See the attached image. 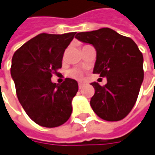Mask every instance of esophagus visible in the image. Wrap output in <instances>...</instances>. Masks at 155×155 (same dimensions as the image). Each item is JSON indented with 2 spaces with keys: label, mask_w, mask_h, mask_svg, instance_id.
<instances>
[{
  "label": "esophagus",
  "mask_w": 155,
  "mask_h": 155,
  "mask_svg": "<svg viewBox=\"0 0 155 155\" xmlns=\"http://www.w3.org/2000/svg\"><path fill=\"white\" fill-rule=\"evenodd\" d=\"M83 87H84V84H83V83H79V88H80V89H81Z\"/></svg>",
  "instance_id": "obj_1"
}]
</instances>
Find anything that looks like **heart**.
I'll return each instance as SVG.
<instances>
[{"instance_id":"heart-1","label":"heart","mask_w":155,"mask_h":155,"mask_svg":"<svg viewBox=\"0 0 155 155\" xmlns=\"http://www.w3.org/2000/svg\"><path fill=\"white\" fill-rule=\"evenodd\" d=\"M68 76H70L71 78H74L75 80H78V81H81L83 80L84 78V74H83V72L80 69H77V68H74V69H71L68 73Z\"/></svg>"}]
</instances>
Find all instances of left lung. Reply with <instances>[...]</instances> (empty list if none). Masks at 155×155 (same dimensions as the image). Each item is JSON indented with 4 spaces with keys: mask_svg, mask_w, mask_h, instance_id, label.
<instances>
[{
    "mask_svg": "<svg viewBox=\"0 0 155 155\" xmlns=\"http://www.w3.org/2000/svg\"><path fill=\"white\" fill-rule=\"evenodd\" d=\"M79 41L93 45L96 50L94 74L107 78V84L91 85L94 94L90 105L98 116L107 121L124 119L138 98L144 78L143 55L131 38L108 28L75 35Z\"/></svg>",
    "mask_w": 155,
    "mask_h": 155,
    "instance_id": "8db88e82",
    "label": "left lung"
}]
</instances>
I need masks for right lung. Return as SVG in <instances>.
<instances>
[{
    "instance_id": "right-lung-1",
    "label": "right lung",
    "mask_w": 155,
    "mask_h": 155,
    "mask_svg": "<svg viewBox=\"0 0 155 155\" xmlns=\"http://www.w3.org/2000/svg\"><path fill=\"white\" fill-rule=\"evenodd\" d=\"M75 34H40L13 55L10 72L18 100L31 120L40 126L59 127L72 114L77 81L66 78L61 84H56L51 77L61 68L65 49Z\"/></svg>"
}]
</instances>
